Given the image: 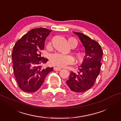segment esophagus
<instances>
[{
  "mask_svg": "<svg viewBox=\"0 0 121 121\" xmlns=\"http://www.w3.org/2000/svg\"><path fill=\"white\" fill-rule=\"evenodd\" d=\"M61 70V68H59V67H54V70L55 71H59Z\"/></svg>",
  "mask_w": 121,
  "mask_h": 121,
  "instance_id": "1",
  "label": "esophagus"
}]
</instances>
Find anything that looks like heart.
<instances>
[{
  "label": "heart",
  "mask_w": 121,
  "mask_h": 121,
  "mask_svg": "<svg viewBox=\"0 0 121 121\" xmlns=\"http://www.w3.org/2000/svg\"><path fill=\"white\" fill-rule=\"evenodd\" d=\"M69 45L72 48H75L78 45V41L74 38L68 39ZM76 58L79 62L83 60L84 54L82 52H75ZM74 58L68 54H62L58 53H55L51 54L49 58V63L53 65L59 67H63L67 64H72L74 62Z\"/></svg>",
  "instance_id": "heart-1"
}]
</instances>
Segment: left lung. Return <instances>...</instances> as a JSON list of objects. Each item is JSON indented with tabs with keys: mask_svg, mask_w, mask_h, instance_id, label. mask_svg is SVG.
<instances>
[{
	"mask_svg": "<svg viewBox=\"0 0 121 121\" xmlns=\"http://www.w3.org/2000/svg\"><path fill=\"white\" fill-rule=\"evenodd\" d=\"M79 39L85 49V56L82 63L79 67V72H70L67 84L73 91L83 92L93 86L98 77L101 67L103 51L98 42L89 36L80 32H74Z\"/></svg>",
	"mask_w": 121,
	"mask_h": 121,
	"instance_id": "8db88e82",
	"label": "left lung"
}]
</instances>
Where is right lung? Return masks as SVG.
<instances>
[{"label": "right lung", "mask_w": 121, "mask_h": 121, "mask_svg": "<svg viewBox=\"0 0 121 121\" xmlns=\"http://www.w3.org/2000/svg\"><path fill=\"white\" fill-rule=\"evenodd\" d=\"M51 30L33 29L16 42L13 48V70L20 88L25 92H34L40 88L47 74L53 68H43L41 65L48 59L41 57V51Z\"/></svg>", "instance_id": "add662e5"}]
</instances>
